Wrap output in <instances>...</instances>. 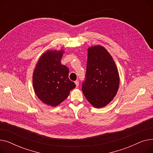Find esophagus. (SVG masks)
I'll use <instances>...</instances> for the list:
<instances>
[{"instance_id":"esophagus-1","label":"esophagus","mask_w":153,"mask_h":153,"mask_svg":"<svg viewBox=\"0 0 153 153\" xmlns=\"http://www.w3.org/2000/svg\"><path fill=\"white\" fill-rule=\"evenodd\" d=\"M74 82H75V84H76V87H77L79 86V81H76Z\"/></svg>"}]
</instances>
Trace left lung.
Listing matches in <instances>:
<instances>
[{
  "mask_svg": "<svg viewBox=\"0 0 153 153\" xmlns=\"http://www.w3.org/2000/svg\"><path fill=\"white\" fill-rule=\"evenodd\" d=\"M119 83L116 64L105 48L99 45L89 48L82 87L87 100L95 108L105 107L115 97Z\"/></svg>",
  "mask_w": 153,
  "mask_h": 153,
  "instance_id": "1",
  "label": "left lung"
}]
</instances>
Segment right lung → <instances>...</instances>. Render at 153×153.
I'll return each instance as SVG.
<instances>
[{
  "label": "right lung",
  "instance_id": "1",
  "mask_svg": "<svg viewBox=\"0 0 153 153\" xmlns=\"http://www.w3.org/2000/svg\"><path fill=\"white\" fill-rule=\"evenodd\" d=\"M63 51H48L36 64L33 85L37 97L52 107L65 100L76 84L69 79L68 68L61 62Z\"/></svg>",
  "mask_w": 153,
  "mask_h": 153
}]
</instances>
